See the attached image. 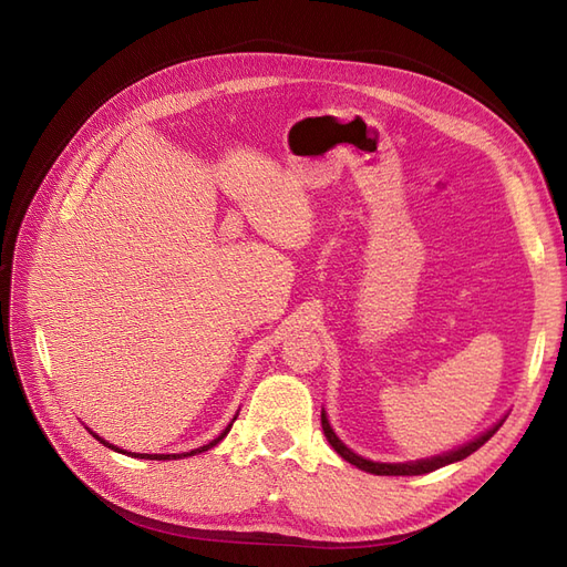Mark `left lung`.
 <instances>
[{
  "label": "left lung",
  "instance_id": "1",
  "mask_svg": "<svg viewBox=\"0 0 567 567\" xmlns=\"http://www.w3.org/2000/svg\"><path fill=\"white\" fill-rule=\"evenodd\" d=\"M321 427H323L326 440L331 442V447H333L342 458H346L348 463H352V466H357V468H362V471L373 473V475H423V473H431V471H437V468H442V466H447V463H454V461H461V458L471 456L475 450L483 447V444H485L496 431H499L502 423H496V425L492 427V431H487L485 435H480L477 440L468 442L466 447H461V450L450 452V454H442V456L414 461V463H373V461H367V458H362V456H357L352 450H348L346 444H342V442L336 437V433L331 431V425H329V419H326V414H321Z\"/></svg>",
  "mask_w": 567,
  "mask_h": 567
}]
</instances>
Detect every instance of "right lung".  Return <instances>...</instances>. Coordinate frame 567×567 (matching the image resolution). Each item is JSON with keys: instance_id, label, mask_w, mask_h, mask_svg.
I'll use <instances>...</instances> for the list:
<instances>
[{"instance_id": "obj_1", "label": "right lung", "mask_w": 567, "mask_h": 567, "mask_svg": "<svg viewBox=\"0 0 567 567\" xmlns=\"http://www.w3.org/2000/svg\"><path fill=\"white\" fill-rule=\"evenodd\" d=\"M231 427V425H229ZM229 427H227V431L225 433H221L219 437H215L210 444H203V447L200 450H194V452H186V454H132V452H123V450H117V447H113V444H109L106 440H101L96 433H92L101 444H106V447H111V450H117V452H123V454H130V456H136V458H158V461H165V458H182V456H194V454H200V452H208L210 447H215V444L221 440V437H225L227 433H229Z\"/></svg>"}]
</instances>
